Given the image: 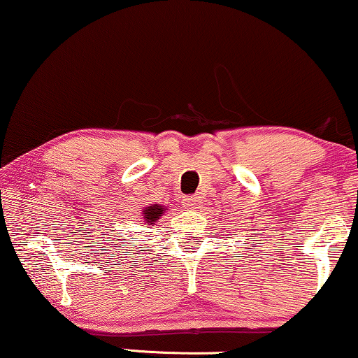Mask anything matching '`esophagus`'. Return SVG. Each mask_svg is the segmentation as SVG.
Segmentation results:
<instances>
[{"mask_svg":"<svg viewBox=\"0 0 358 358\" xmlns=\"http://www.w3.org/2000/svg\"><path fill=\"white\" fill-rule=\"evenodd\" d=\"M201 203H202V199L199 196H187V197L182 199V206L187 207V208H192V210H194V208L201 207Z\"/></svg>","mask_w":358,"mask_h":358,"instance_id":"esophagus-1","label":"esophagus"}]
</instances>
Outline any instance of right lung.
<instances>
[{"label": "right lung", "instance_id": "1", "mask_svg": "<svg viewBox=\"0 0 358 358\" xmlns=\"http://www.w3.org/2000/svg\"><path fill=\"white\" fill-rule=\"evenodd\" d=\"M166 208L161 207L159 203H151L150 207L143 208V219H145L146 225H152L155 222H157L162 217V213H164Z\"/></svg>", "mask_w": 358, "mask_h": 358}]
</instances>
